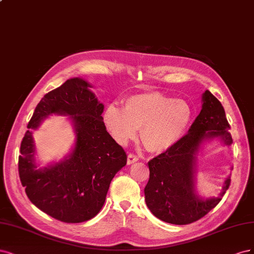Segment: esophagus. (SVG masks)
<instances>
[{
	"instance_id": "esophagus-1",
	"label": "esophagus",
	"mask_w": 254,
	"mask_h": 254,
	"mask_svg": "<svg viewBox=\"0 0 254 254\" xmlns=\"http://www.w3.org/2000/svg\"><path fill=\"white\" fill-rule=\"evenodd\" d=\"M138 161V157L135 156V155L133 154H128L127 156V165H132V163Z\"/></svg>"
}]
</instances>
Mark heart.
I'll return each mask as SVG.
<instances>
[{
  "label": "heart",
  "instance_id": "obj_1",
  "mask_svg": "<svg viewBox=\"0 0 254 254\" xmlns=\"http://www.w3.org/2000/svg\"><path fill=\"white\" fill-rule=\"evenodd\" d=\"M193 119L192 106L183 99L161 92H146L128 97L125 109L110 104L104 124L120 144L133 139L140 128V139L151 153H162L179 142Z\"/></svg>",
  "mask_w": 254,
  "mask_h": 254
}]
</instances>
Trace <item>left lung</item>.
<instances>
[{
	"label": "left lung",
	"instance_id": "obj_1",
	"mask_svg": "<svg viewBox=\"0 0 254 254\" xmlns=\"http://www.w3.org/2000/svg\"><path fill=\"white\" fill-rule=\"evenodd\" d=\"M201 111L193 125L173 148L148 162L150 179L144 188L145 203L163 222L188 225L216 207L230 186V175L218 196L201 197L195 186L196 162L202 144L217 139L223 145L232 144L225 110L209 91L201 96ZM232 170V169H231Z\"/></svg>",
	"mask_w": 254,
	"mask_h": 254
}]
</instances>
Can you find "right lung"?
Masks as SVG:
<instances>
[{
    "mask_svg": "<svg viewBox=\"0 0 254 254\" xmlns=\"http://www.w3.org/2000/svg\"><path fill=\"white\" fill-rule=\"evenodd\" d=\"M82 78L68 79L36 106L21 142L19 175L29 200L64 223H82L101 210L110 184L127 165V153L106 130L104 105ZM52 115L69 116L75 143L62 161L38 168L33 132Z\"/></svg>",
    "mask_w": 254,
    "mask_h": 254,
    "instance_id": "add662e5",
    "label": "right lung"
}]
</instances>
